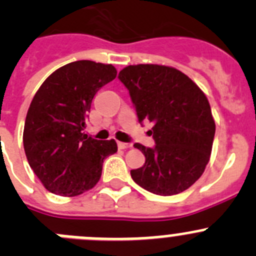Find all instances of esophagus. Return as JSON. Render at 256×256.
Returning a JSON list of instances; mask_svg holds the SVG:
<instances>
[{
    "label": "esophagus",
    "mask_w": 256,
    "mask_h": 256,
    "mask_svg": "<svg viewBox=\"0 0 256 256\" xmlns=\"http://www.w3.org/2000/svg\"><path fill=\"white\" fill-rule=\"evenodd\" d=\"M117 146H118V149H128V148H131V144H128V142H117Z\"/></svg>",
    "instance_id": "esophagus-1"
}]
</instances>
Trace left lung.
<instances>
[{
	"label": "left lung",
	"mask_w": 256,
	"mask_h": 256,
	"mask_svg": "<svg viewBox=\"0 0 256 256\" xmlns=\"http://www.w3.org/2000/svg\"><path fill=\"white\" fill-rule=\"evenodd\" d=\"M118 80L130 93L139 122H152L154 148L134 146L145 155L134 182L154 194L188 190L204 174L214 144V120L206 94L184 73L158 64L128 66Z\"/></svg>",
	"instance_id": "obj_1"
}]
</instances>
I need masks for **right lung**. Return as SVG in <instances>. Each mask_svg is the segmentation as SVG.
I'll list each match as a JSON object with an SVG mask.
<instances>
[{"label":"right lung","mask_w":256,"mask_h":256,"mask_svg":"<svg viewBox=\"0 0 256 256\" xmlns=\"http://www.w3.org/2000/svg\"><path fill=\"white\" fill-rule=\"evenodd\" d=\"M116 74L112 64L73 62L50 74L35 93L26 114L24 149L49 192L74 197L92 190L104 160L117 152L114 139L83 134L93 97Z\"/></svg>","instance_id":"right-lung-1"}]
</instances>
